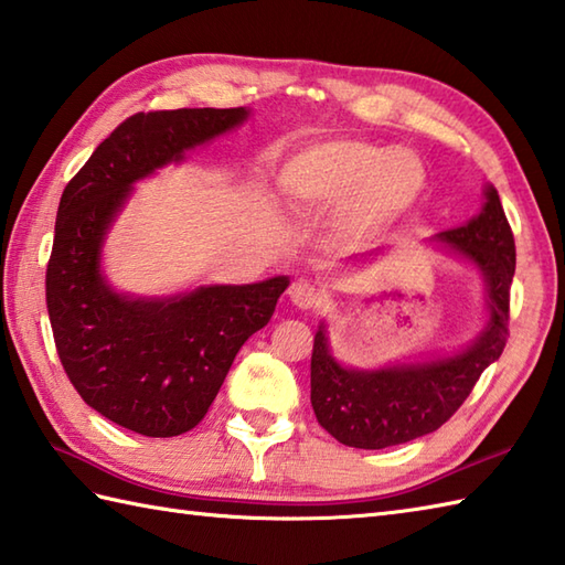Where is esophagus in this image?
<instances>
[{
    "label": "esophagus",
    "mask_w": 565,
    "mask_h": 565,
    "mask_svg": "<svg viewBox=\"0 0 565 565\" xmlns=\"http://www.w3.org/2000/svg\"><path fill=\"white\" fill-rule=\"evenodd\" d=\"M289 298L296 308H313L318 301V291L308 279H296L289 286Z\"/></svg>",
    "instance_id": "1"
}]
</instances>
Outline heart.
Here are the masks:
<instances>
[{"instance_id": "obj_1", "label": "heart", "mask_w": 565, "mask_h": 565, "mask_svg": "<svg viewBox=\"0 0 565 565\" xmlns=\"http://www.w3.org/2000/svg\"><path fill=\"white\" fill-rule=\"evenodd\" d=\"M279 185L298 213H335L352 237H374L399 225L426 191L416 153L367 139L311 143L284 163Z\"/></svg>"}]
</instances>
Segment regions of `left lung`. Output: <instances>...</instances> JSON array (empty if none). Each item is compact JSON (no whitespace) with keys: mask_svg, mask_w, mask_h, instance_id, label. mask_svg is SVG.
I'll return each instance as SVG.
<instances>
[{"mask_svg":"<svg viewBox=\"0 0 565 565\" xmlns=\"http://www.w3.org/2000/svg\"><path fill=\"white\" fill-rule=\"evenodd\" d=\"M482 213L468 225L440 232L488 284L490 320L460 355L384 370H348L330 355L323 326L311 355V404L318 424L342 446L380 450L434 434L468 399L480 374L502 355L510 338V289L516 267L512 227L500 195L484 188Z\"/></svg>","mask_w":565,"mask_h":565,"instance_id":"obj_1","label":"left lung"}]
</instances>
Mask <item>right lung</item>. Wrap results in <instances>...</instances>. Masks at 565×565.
Wrapping results in <instances>:
<instances>
[{"label": "right lung", "instance_id": "add662e5", "mask_svg": "<svg viewBox=\"0 0 565 565\" xmlns=\"http://www.w3.org/2000/svg\"><path fill=\"white\" fill-rule=\"evenodd\" d=\"M245 107L137 113L93 151L61 195L46 269L55 350L75 392L109 422L149 438L203 422L245 340L269 323L289 276L131 298L99 271L107 227L131 185L183 161L247 119Z\"/></svg>", "mask_w": 565, "mask_h": 565}]
</instances>
